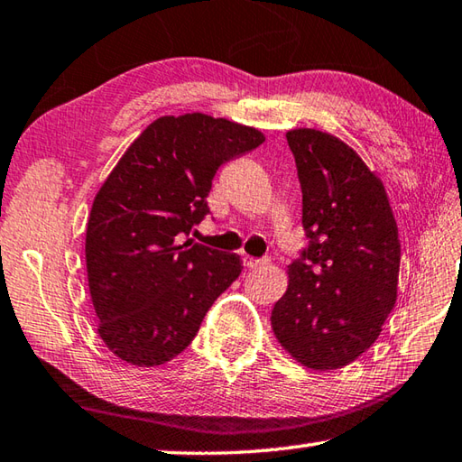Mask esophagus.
<instances>
[{"label":"esophagus","instance_id":"obj_1","mask_svg":"<svg viewBox=\"0 0 462 462\" xmlns=\"http://www.w3.org/2000/svg\"><path fill=\"white\" fill-rule=\"evenodd\" d=\"M267 263H269V257H261V259L249 257V255L243 257V265H245L247 269H257V267H263Z\"/></svg>","mask_w":462,"mask_h":462}]
</instances>
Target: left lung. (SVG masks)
<instances>
[{"label": "left lung", "mask_w": 462, "mask_h": 462, "mask_svg": "<svg viewBox=\"0 0 462 462\" xmlns=\"http://www.w3.org/2000/svg\"><path fill=\"white\" fill-rule=\"evenodd\" d=\"M308 247L272 311L287 352L311 370L347 366L376 342L396 303L398 227L382 180L358 152L313 128L287 133Z\"/></svg>", "instance_id": "obj_1"}]
</instances>
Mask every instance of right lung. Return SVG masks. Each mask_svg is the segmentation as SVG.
<instances>
[{"mask_svg":"<svg viewBox=\"0 0 462 462\" xmlns=\"http://www.w3.org/2000/svg\"><path fill=\"white\" fill-rule=\"evenodd\" d=\"M263 141L255 128L201 112L162 116L104 180L86 229V269L98 334L120 360L175 358L239 277L237 254L180 239L208 213L221 164Z\"/></svg>","mask_w":462,"mask_h":462,"instance_id":"right-lung-1","label":"right lung"}]
</instances>
